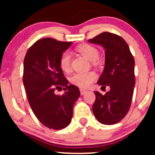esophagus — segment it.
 Wrapping results in <instances>:
<instances>
[{
  "label": "esophagus",
  "instance_id": "obj_1",
  "mask_svg": "<svg viewBox=\"0 0 155 155\" xmlns=\"http://www.w3.org/2000/svg\"><path fill=\"white\" fill-rule=\"evenodd\" d=\"M87 90H84V89H80V93H81V95H84L85 93H86Z\"/></svg>",
  "mask_w": 155,
  "mask_h": 155
}]
</instances>
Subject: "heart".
Masks as SVG:
<instances>
[{"mask_svg": "<svg viewBox=\"0 0 155 155\" xmlns=\"http://www.w3.org/2000/svg\"><path fill=\"white\" fill-rule=\"evenodd\" d=\"M76 50L82 56L86 58L92 63H97V58H98L99 52L97 48L89 44H83L78 46ZM59 65L61 70L64 72H69L71 69V56L67 51L61 54L59 60ZM97 79V74L94 71H88L84 73H76L71 77V81L74 85L79 87H87L89 85L95 81Z\"/></svg>", "mask_w": 155, "mask_h": 155, "instance_id": "b5f03b06", "label": "heart"}]
</instances>
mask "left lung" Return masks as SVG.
Masks as SVG:
<instances>
[{"label":"left lung","mask_w":155,"mask_h":155,"mask_svg":"<svg viewBox=\"0 0 155 155\" xmlns=\"http://www.w3.org/2000/svg\"><path fill=\"white\" fill-rule=\"evenodd\" d=\"M89 41L100 44L106 50L105 68L97 84L101 88L110 87L105 95L95 92L92 111L101 123L117 124L130 108L136 83L134 58L124 39L114 33L104 32Z\"/></svg>","instance_id":"obj_1"}]
</instances>
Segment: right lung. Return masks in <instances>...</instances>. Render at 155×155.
I'll return each mask as SVG.
<instances>
[{"label":"right lung","instance_id":"obj_1","mask_svg":"<svg viewBox=\"0 0 155 155\" xmlns=\"http://www.w3.org/2000/svg\"><path fill=\"white\" fill-rule=\"evenodd\" d=\"M71 44L44 38L35 42L25 57L22 79L28 102L37 119L49 129L70 124L73 106L80 96L79 87L68 84L59 65L60 56ZM62 86L64 93L55 95V90Z\"/></svg>","mask_w":155,"mask_h":155}]
</instances>
